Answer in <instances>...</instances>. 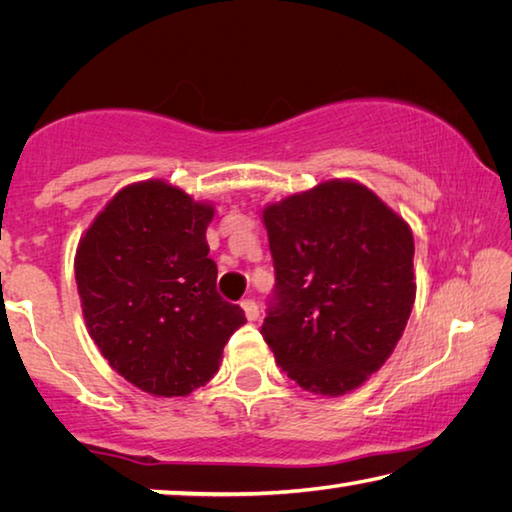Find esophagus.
Returning <instances> with one entry per match:
<instances>
[{
	"mask_svg": "<svg viewBox=\"0 0 512 512\" xmlns=\"http://www.w3.org/2000/svg\"><path fill=\"white\" fill-rule=\"evenodd\" d=\"M241 309H244V314H246L250 323L259 318V307H257L255 300H244V302H241Z\"/></svg>",
	"mask_w": 512,
	"mask_h": 512,
	"instance_id": "obj_1",
	"label": "esophagus"
}]
</instances>
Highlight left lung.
<instances>
[{
    "instance_id": "1",
    "label": "left lung",
    "mask_w": 512,
    "mask_h": 512,
    "mask_svg": "<svg viewBox=\"0 0 512 512\" xmlns=\"http://www.w3.org/2000/svg\"><path fill=\"white\" fill-rule=\"evenodd\" d=\"M275 296L262 336L300 388L339 397L384 366L415 302L413 232L357 180L264 207Z\"/></svg>"
}]
</instances>
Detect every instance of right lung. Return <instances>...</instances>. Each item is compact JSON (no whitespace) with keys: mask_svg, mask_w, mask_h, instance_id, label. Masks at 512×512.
<instances>
[{"mask_svg":"<svg viewBox=\"0 0 512 512\" xmlns=\"http://www.w3.org/2000/svg\"><path fill=\"white\" fill-rule=\"evenodd\" d=\"M212 203L164 180L110 198L74 257L85 327L103 359L155 397H185L219 370L244 309L216 291Z\"/></svg>","mask_w":512,"mask_h":512,"instance_id":"1","label":"right lung"}]
</instances>
